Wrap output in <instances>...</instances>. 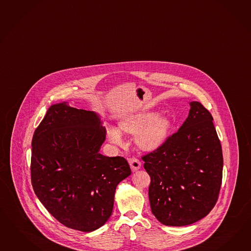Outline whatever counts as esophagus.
I'll use <instances>...</instances> for the list:
<instances>
[{
    "label": "esophagus",
    "mask_w": 251,
    "mask_h": 251,
    "mask_svg": "<svg viewBox=\"0 0 251 251\" xmlns=\"http://www.w3.org/2000/svg\"><path fill=\"white\" fill-rule=\"evenodd\" d=\"M128 162H129V166H130V168H131V171H132V172H136V171H138V170L141 168V166H142V163H141V162H140L137 158H134V157L128 159Z\"/></svg>",
    "instance_id": "1"
}]
</instances>
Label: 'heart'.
Here are the masks:
<instances>
[{"instance_id": "heart-1", "label": "heart", "mask_w": 251, "mask_h": 251, "mask_svg": "<svg viewBox=\"0 0 251 251\" xmlns=\"http://www.w3.org/2000/svg\"><path fill=\"white\" fill-rule=\"evenodd\" d=\"M172 122L166 116H156L154 112H140L126 116L120 122V129L129 134H136V145L143 151H153L160 147L169 134ZM109 139L117 144L122 143V136L115 128H108Z\"/></svg>"}]
</instances>
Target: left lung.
<instances>
[{
  "label": "left lung",
  "mask_w": 251,
  "mask_h": 251,
  "mask_svg": "<svg viewBox=\"0 0 251 251\" xmlns=\"http://www.w3.org/2000/svg\"><path fill=\"white\" fill-rule=\"evenodd\" d=\"M190 106L179 130L142 157L151 177V213L171 226L191 225L207 216L222 183V147L213 117L200 102Z\"/></svg>",
  "instance_id": "8db88e82"
}]
</instances>
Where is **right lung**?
<instances>
[{"label": "right lung", "mask_w": 251, "mask_h": 251, "mask_svg": "<svg viewBox=\"0 0 251 251\" xmlns=\"http://www.w3.org/2000/svg\"><path fill=\"white\" fill-rule=\"evenodd\" d=\"M100 123L95 112L62 102L48 108L32 140L36 197L62 225L82 232L107 222L117 185L131 174L123 157L99 152L106 139Z\"/></svg>", "instance_id": "1"}]
</instances>
